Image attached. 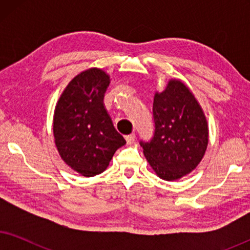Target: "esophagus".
<instances>
[{
    "instance_id": "obj_1",
    "label": "esophagus",
    "mask_w": 250,
    "mask_h": 250,
    "mask_svg": "<svg viewBox=\"0 0 250 250\" xmlns=\"http://www.w3.org/2000/svg\"><path fill=\"white\" fill-rule=\"evenodd\" d=\"M125 140H126V143H127V145H132V143L135 141V134L126 135L125 136Z\"/></svg>"
}]
</instances>
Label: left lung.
Masks as SVG:
<instances>
[{
	"mask_svg": "<svg viewBox=\"0 0 250 250\" xmlns=\"http://www.w3.org/2000/svg\"><path fill=\"white\" fill-rule=\"evenodd\" d=\"M155 135L141 142L146 162L162 180L177 181L197 168L206 153L209 129L199 101L187 84L170 78L153 97Z\"/></svg>",
	"mask_w": 250,
	"mask_h": 250,
	"instance_id": "8db88e82",
	"label": "left lung"
}]
</instances>
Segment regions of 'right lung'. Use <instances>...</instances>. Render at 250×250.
I'll use <instances>...</instances> for the list:
<instances>
[{
  "mask_svg": "<svg viewBox=\"0 0 250 250\" xmlns=\"http://www.w3.org/2000/svg\"><path fill=\"white\" fill-rule=\"evenodd\" d=\"M110 81L101 68H88L68 83L54 108L53 138L59 156L85 177L104 172L116 150L126 143L104 104Z\"/></svg>",
  "mask_w": 250,
  "mask_h": 250,
  "instance_id": "right-lung-1",
  "label": "right lung"
}]
</instances>
